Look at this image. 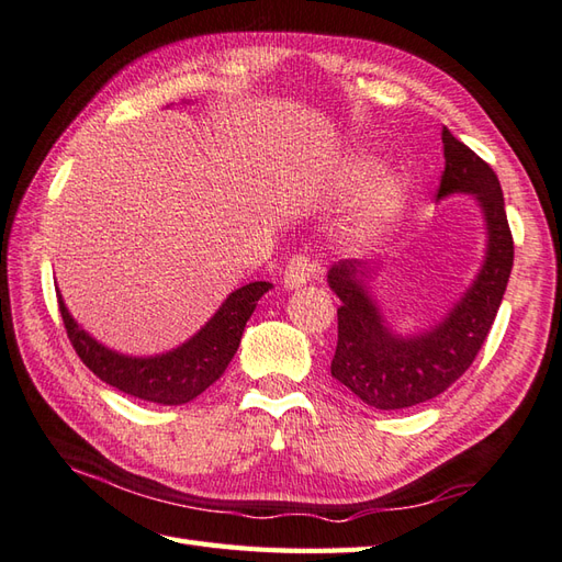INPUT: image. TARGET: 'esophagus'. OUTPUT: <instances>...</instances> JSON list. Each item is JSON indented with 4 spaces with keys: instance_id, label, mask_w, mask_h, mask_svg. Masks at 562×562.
Wrapping results in <instances>:
<instances>
[{
    "instance_id": "obj_1",
    "label": "esophagus",
    "mask_w": 562,
    "mask_h": 562,
    "mask_svg": "<svg viewBox=\"0 0 562 562\" xmlns=\"http://www.w3.org/2000/svg\"><path fill=\"white\" fill-rule=\"evenodd\" d=\"M321 278V266L316 260L306 256H296L290 260L288 270H284V288L288 290H302L306 284Z\"/></svg>"
}]
</instances>
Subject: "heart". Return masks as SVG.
<instances>
[{
    "mask_svg": "<svg viewBox=\"0 0 562 562\" xmlns=\"http://www.w3.org/2000/svg\"><path fill=\"white\" fill-rule=\"evenodd\" d=\"M379 161L355 157L340 166L336 181H333L336 195L342 200L364 193L352 210L348 224H345L350 241L360 248H374L386 241L403 220L405 207H408V186H405L403 176L386 173L375 182L373 178L379 176Z\"/></svg>",
    "mask_w": 562,
    "mask_h": 562,
    "instance_id": "1",
    "label": "heart"
}]
</instances>
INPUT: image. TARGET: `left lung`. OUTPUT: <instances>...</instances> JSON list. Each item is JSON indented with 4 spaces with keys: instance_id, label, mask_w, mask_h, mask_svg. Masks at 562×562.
<instances>
[{
    "instance_id": "obj_1",
    "label": "left lung",
    "mask_w": 562,
    "mask_h": 562,
    "mask_svg": "<svg viewBox=\"0 0 562 562\" xmlns=\"http://www.w3.org/2000/svg\"><path fill=\"white\" fill-rule=\"evenodd\" d=\"M445 173L437 200L471 195L485 226V256L469 288L445 316L401 333L376 300L379 268L362 260L333 262L326 280L340 300L338 348L330 374L376 411L413 408L445 393L479 355L503 304L515 260L503 188L481 157L441 130Z\"/></svg>"
}]
</instances>
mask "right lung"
I'll list each match as a JSON object with an SVG mask.
<instances>
[{
  "mask_svg": "<svg viewBox=\"0 0 562 562\" xmlns=\"http://www.w3.org/2000/svg\"><path fill=\"white\" fill-rule=\"evenodd\" d=\"M270 290L272 284L262 280L244 284L226 296L195 336H190L178 348L145 357L117 352L83 330L69 314L59 288L57 302L71 345L81 362L101 381L142 401L183 405L198 398L224 374L241 342L246 321L256 312L260 296Z\"/></svg>",
  "mask_w": 562,
  "mask_h": 562,
  "instance_id": "add662e5",
  "label": "right lung"
}]
</instances>
